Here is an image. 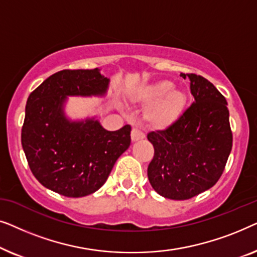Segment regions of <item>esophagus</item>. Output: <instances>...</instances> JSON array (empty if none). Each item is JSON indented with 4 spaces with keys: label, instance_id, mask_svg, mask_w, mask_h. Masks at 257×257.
Wrapping results in <instances>:
<instances>
[{
    "label": "esophagus",
    "instance_id": "34e87169",
    "mask_svg": "<svg viewBox=\"0 0 257 257\" xmlns=\"http://www.w3.org/2000/svg\"><path fill=\"white\" fill-rule=\"evenodd\" d=\"M144 138H145V135H144V133L140 131L139 128H137V127L132 128V132H131L132 142H138V140H142Z\"/></svg>",
    "mask_w": 257,
    "mask_h": 257
}]
</instances>
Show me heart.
<instances>
[{
	"label": "heart",
	"instance_id": "1",
	"mask_svg": "<svg viewBox=\"0 0 257 257\" xmlns=\"http://www.w3.org/2000/svg\"><path fill=\"white\" fill-rule=\"evenodd\" d=\"M131 98L136 103L147 104L144 120L154 130L170 127L180 118L187 104L186 93L173 87L170 80H159L137 87Z\"/></svg>",
	"mask_w": 257,
	"mask_h": 257
}]
</instances>
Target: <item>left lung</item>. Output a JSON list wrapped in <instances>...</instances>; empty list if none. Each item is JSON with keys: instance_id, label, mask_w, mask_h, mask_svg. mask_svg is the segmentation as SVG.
<instances>
[{"instance_id": "left-lung-1", "label": "left lung", "mask_w": 257, "mask_h": 257, "mask_svg": "<svg viewBox=\"0 0 257 257\" xmlns=\"http://www.w3.org/2000/svg\"><path fill=\"white\" fill-rule=\"evenodd\" d=\"M180 76L189 79L194 101L170 127L147 135L154 147L150 184L172 200L191 199L213 187L233 145L226 98L202 76Z\"/></svg>"}]
</instances>
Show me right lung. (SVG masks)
<instances>
[{
    "label": "right lung",
    "instance_id": "obj_1",
    "mask_svg": "<svg viewBox=\"0 0 257 257\" xmlns=\"http://www.w3.org/2000/svg\"><path fill=\"white\" fill-rule=\"evenodd\" d=\"M110 79L99 69L62 70L30 93L22 126V147L35 178L69 198L98 191L131 144V126L106 131L94 118L65 117L68 96H104Z\"/></svg>",
    "mask_w": 257,
    "mask_h": 257
}]
</instances>
